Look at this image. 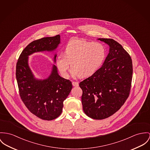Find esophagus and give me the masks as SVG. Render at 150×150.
Returning <instances> with one entry per match:
<instances>
[{
	"label": "esophagus",
	"mask_w": 150,
	"mask_h": 150,
	"mask_svg": "<svg viewBox=\"0 0 150 150\" xmlns=\"http://www.w3.org/2000/svg\"><path fill=\"white\" fill-rule=\"evenodd\" d=\"M72 86H74V87H78V86H79V83H78V82H77V81H72Z\"/></svg>",
	"instance_id": "1"
}]
</instances>
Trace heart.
I'll list each match as a JSON object with an SVG mask.
<instances>
[{
    "mask_svg": "<svg viewBox=\"0 0 150 150\" xmlns=\"http://www.w3.org/2000/svg\"><path fill=\"white\" fill-rule=\"evenodd\" d=\"M106 49L99 42L72 39L65 47L64 55H58L56 63L64 78L69 76L70 64L74 76L87 78L100 68L106 58Z\"/></svg>",
    "mask_w": 150,
    "mask_h": 150,
    "instance_id": "1",
    "label": "heart"
}]
</instances>
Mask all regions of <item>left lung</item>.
Here are the masks:
<instances>
[{
	"label": "left lung",
	"mask_w": 150,
	"mask_h": 150,
	"mask_svg": "<svg viewBox=\"0 0 150 150\" xmlns=\"http://www.w3.org/2000/svg\"><path fill=\"white\" fill-rule=\"evenodd\" d=\"M110 47L102 66L79 83L83 91L84 113L100 120L112 115L127 100L132 78L131 58L121 45L112 39L99 38Z\"/></svg>",
	"instance_id": "8db88e82"
}]
</instances>
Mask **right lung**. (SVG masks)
<instances>
[{"mask_svg":"<svg viewBox=\"0 0 150 150\" xmlns=\"http://www.w3.org/2000/svg\"><path fill=\"white\" fill-rule=\"evenodd\" d=\"M60 43L59 35L34 40L23 50L16 63V78L20 96L28 110L43 120H51L61 114L63 102L72 85L69 80L59 76L54 64L47 78L36 79L28 65V57L35 52L54 51ZM56 57L57 54L54 58L55 63Z\"/></svg>","mask_w":150,"mask_h":150,"instance_id":"add662e5","label":"right lung"}]
</instances>
